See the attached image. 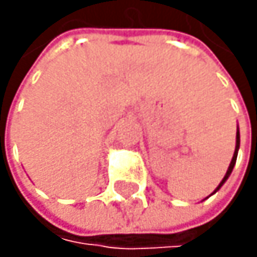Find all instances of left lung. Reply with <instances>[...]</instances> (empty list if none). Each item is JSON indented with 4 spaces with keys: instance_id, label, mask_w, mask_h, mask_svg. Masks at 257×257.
<instances>
[{
    "instance_id": "8db88e82",
    "label": "left lung",
    "mask_w": 257,
    "mask_h": 257,
    "mask_svg": "<svg viewBox=\"0 0 257 257\" xmlns=\"http://www.w3.org/2000/svg\"><path fill=\"white\" fill-rule=\"evenodd\" d=\"M239 143H240V139H239V131H237V134H236V150H234V154H233V159H231V163H230V166H228V170H226V174H225V177L222 179V182L219 183V186L216 188V191L220 188V186L225 183V180L230 177V174H231V171H233V168H234V165H236V159H237V150H239ZM214 191V193H216Z\"/></svg>"
}]
</instances>
